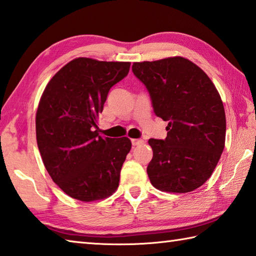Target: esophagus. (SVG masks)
<instances>
[{"label":"esophagus","instance_id":"34e87169","mask_svg":"<svg viewBox=\"0 0 256 256\" xmlns=\"http://www.w3.org/2000/svg\"><path fill=\"white\" fill-rule=\"evenodd\" d=\"M132 144L133 146H141V144L144 143L143 140H141V138H132Z\"/></svg>","mask_w":256,"mask_h":256}]
</instances>
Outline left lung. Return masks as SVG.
I'll return each mask as SVG.
<instances>
[{
    "instance_id": "left-lung-1",
    "label": "left lung",
    "mask_w": 256,
    "mask_h": 256,
    "mask_svg": "<svg viewBox=\"0 0 256 256\" xmlns=\"http://www.w3.org/2000/svg\"><path fill=\"white\" fill-rule=\"evenodd\" d=\"M132 72L146 87L156 115L168 120L164 140H148L153 158L146 172L153 187L178 194L199 188L225 146V110L215 85L182 57L134 62Z\"/></svg>"
}]
</instances>
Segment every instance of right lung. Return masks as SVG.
<instances>
[{
    "mask_svg": "<svg viewBox=\"0 0 256 256\" xmlns=\"http://www.w3.org/2000/svg\"><path fill=\"white\" fill-rule=\"evenodd\" d=\"M131 62L76 58L51 78L36 116L44 164L64 194L82 202L112 194L131 150L128 138H102L97 118L110 88L128 76Z\"/></svg>",
    "mask_w": 256,
    "mask_h": 256,
    "instance_id": "add662e5",
    "label": "right lung"
}]
</instances>
